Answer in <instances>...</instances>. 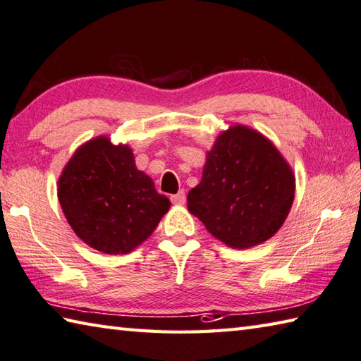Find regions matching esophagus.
Segmentation results:
<instances>
[{
    "label": "esophagus",
    "instance_id": "obj_1",
    "mask_svg": "<svg viewBox=\"0 0 361 361\" xmlns=\"http://www.w3.org/2000/svg\"><path fill=\"white\" fill-rule=\"evenodd\" d=\"M185 201H187V197H185V191H178V193L176 195H173L171 196V202L173 204H176V205H182V204H185Z\"/></svg>",
    "mask_w": 361,
    "mask_h": 361
}]
</instances>
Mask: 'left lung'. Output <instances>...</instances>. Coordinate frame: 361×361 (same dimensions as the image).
I'll use <instances>...</instances> for the list:
<instances>
[{
	"label": "left lung",
	"instance_id": "left-lung-1",
	"mask_svg": "<svg viewBox=\"0 0 361 361\" xmlns=\"http://www.w3.org/2000/svg\"><path fill=\"white\" fill-rule=\"evenodd\" d=\"M296 178L269 138L233 124L205 154L202 179L187 196L188 212L216 240L247 249L269 240L291 210Z\"/></svg>",
	"mask_w": 361,
	"mask_h": 361
}]
</instances>
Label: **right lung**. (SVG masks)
<instances>
[{"label":"right lung","mask_w":361,"mask_h":361,"mask_svg":"<svg viewBox=\"0 0 361 361\" xmlns=\"http://www.w3.org/2000/svg\"><path fill=\"white\" fill-rule=\"evenodd\" d=\"M57 197L71 229L99 252L129 254L170 210L128 145L99 135L80 145L62 170Z\"/></svg>","instance_id":"add662e5"}]
</instances>
